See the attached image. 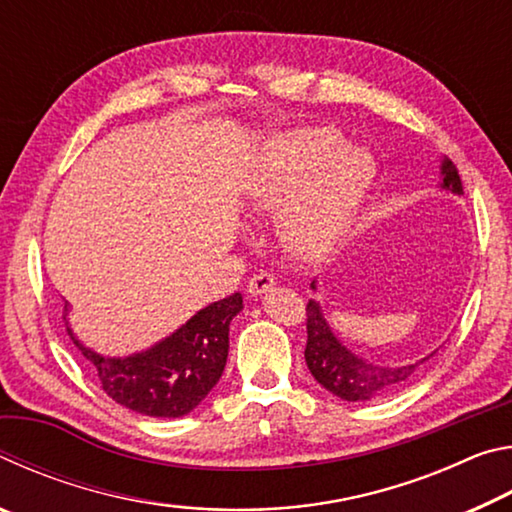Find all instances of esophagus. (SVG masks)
Returning <instances> with one entry per match:
<instances>
[{
  "label": "esophagus",
  "instance_id": "esophagus-1",
  "mask_svg": "<svg viewBox=\"0 0 512 512\" xmlns=\"http://www.w3.org/2000/svg\"><path fill=\"white\" fill-rule=\"evenodd\" d=\"M275 284V277L271 273H257L248 280V293L250 296H262L264 291H268Z\"/></svg>",
  "mask_w": 512,
  "mask_h": 512
}]
</instances>
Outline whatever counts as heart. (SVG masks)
I'll list each match as a JSON object with an SVG mask.
<instances>
[{
    "mask_svg": "<svg viewBox=\"0 0 512 512\" xmlns=\"http://www.w3.org/2000/svg\"><path fill=\"white\" fill-rule=\"evenodd\" d=\"M375 176L368 153L327 128H309L277 142L250 180L253 214L280 210V232L302 255L336 244L357 216Z\"/></svg>",
    "mask_w": 512,
    "mask_h": 512,
    "instance_id": "heart-1",
    "label": "heart"
}]
</instances>
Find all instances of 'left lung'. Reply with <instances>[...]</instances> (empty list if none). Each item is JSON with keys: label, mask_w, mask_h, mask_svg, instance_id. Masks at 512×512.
<instances>
[{"label": "left lung", "mask_w": 512, "mask_h": 512, "mask_svg": "<svg viewBox=\"0 0 512 512\" xmlns=\"http://www.w3.org/2000/svg\"><path fill=\"white\" fill-rule=\"evenodd\" d=\"M440 178H443V185L440 187L447 189V192L463 194L461 176H458L456 164L449 158H445L443 164H440ZM311 289H316L314 284H311ZM427 359L418 363H404V366H379V363L363 361L336 339L327 325L323 311L318 307V302H307L305 361L318 384L327 388L332 395L341 397V400H384V397L402 391Z\"/></svg>", "instance_id": "8db88e82"}]
</instances>
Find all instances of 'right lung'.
<instances>
[{
	"instance_id": "obj_1",
	"label": "right lung",
	"mask_w": 512,
	"mask_h": 512,
	"mask_svg": "<svg viewBox=\"0 0 512 512\" xmlns=\"http://www.w3.org/2000/svg\"><path fill=\"white\" fill-rule=\"evenodd\" d=\"M241 309V293H232L198 311L153 348L124 359L101 357L85 348L69 327L67 334L117 404L151 418H180L194 411L221 379L228 359L230 320Z\"/></svg>"
}]
</instances>
